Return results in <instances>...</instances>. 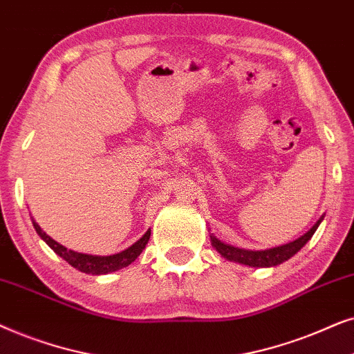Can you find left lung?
Wrapping results in <instances>:
<instances>
[{"label": "left lung", "instance_id": "1", "mask_svg": "<svg viewBox=\"0 0 354 354\" xmlns=\"http://www.w3.org/2000/svg\"><path fill=\"white\" fill-rule=\"evenodd\" d=\"M320 221H322V218H320L317 223H315L313 228L304 234V236L298 238L296 241L283 244V246H279V248L267 249V251H248V249H239V248L230 246V244L221 243L220 239H216L215 236H210V241H212V246H214L225 259H228V261L244 263V266H249V267H272V266H279V263L288 261L290 257H293L295 254L298 252L310 238H313V234L315 233V230H317Z\"/></svg>", "mask_w": 354, "mask_h": 354}]
</instances>
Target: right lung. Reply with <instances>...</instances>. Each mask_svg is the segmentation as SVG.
Instances as JSON below:
<instances>
[{"mask_svg": "<svg viewBox=\"0 0 354 354\" xmlns=\"http://www.w3.org/2000/svg\"><path fill=\"white\" fill-rule=\"evenodd\" d=\"M34 228L35 232L39 233V236L44 239V241L48 244V246L53 249L59 257H63L69 266H73L74 268H77V270H81L84 273H92V275L110 273L129 266L131 262H134L136 259L140 256V252L144 251L145 244L149 243V238H150V230H149V232L145 233L138 243H134L133 246L126 249V251H122L120 254H113V256H91V254L75 252V251H71L68 248L61 246L59 243H56L55 239H51L48 234L40 228L39 223H35V221H34Z\"/></svg>", "mask_w": 354, "mask_h": 354, "instance_id": "add662e5", "label": "right lung"}]
</instances>
